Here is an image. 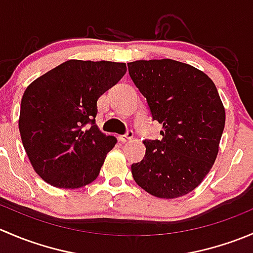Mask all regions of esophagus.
<instances>
[{
  "label": "esophagus",
  "instance_id": "esophagus-1",
  "mask_svg": "<svg viewBox=\"0 0 253 253\" xmlns=\"http://www.w3.org/2000/svg\"><path fill=\"white\" fill-rule=\"evenodd\" d=\"M132 138H133V131H132V129H128V131H127L125 134H121V136H119V139L122 143L128 142L129 139H132Z\"/></svg>",
  "mask_w": 253,
  "mask_h": 253
}]
</instances>
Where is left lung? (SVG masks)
I'll list each match as a JSON object with an SVG mask.
<instances>
[{
  "mask_svg": "<svg viewBox=\"0 0 253 253\" xmlns=\"http://www.w3.org/2000/svg\"><path fill=\"white\" fill-rule=\"evenodd\" d=\"M127 66L153 120L163 125L160 141L143 142L145 155L132 164V176L155 197L187 195L202 182L218 155L225 110L215 84L202 71L170 58Z\"/></svg>",
  "mask_w": 253,
  "mask_h": 253,
  "instance_id": "8db88e82",
  "label": "left lung"
}]
</instances>
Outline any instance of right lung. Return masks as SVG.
Instances as JSON below:
<instances>
[{"label":"right lung","instance_id":"add662e5","mask_svg":"<svg viewBox=\"0 0 253 253\" xmlns=\"http://www.w3.org/2000/svg\"><path fill=\"white\" fill-rule=\"evenodd\" d=\"M126 71V63L70 60L28 85L20 103V138L42 180L79 188L98 177L117 139L96 126V101Z\"/></svg>","mask_w":253,"mask_h":253}]
</instances>
